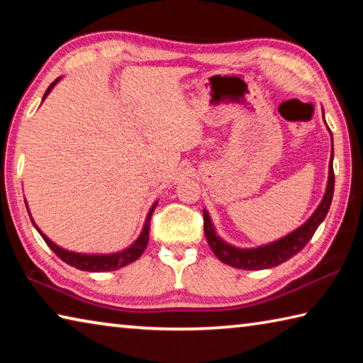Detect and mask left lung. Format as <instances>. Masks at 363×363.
Instances as JSON below:
<instances>
[{
	"mask_svg": "<svg viewBox=\"0 0 363 363\" xmlns=\"http://www.w3.org/2000/svg\"><path fill=\"white\" fill-rule=\"evenodd\" d=\"M333 190H335L333 136H331V162L328 167L327 190H325L320 205L317 206V210L312 213V216L307 219L303 225L275 242L261 245V247H256V248H238L224 242L223 238L218 235L216 230H214L210 214H208L206 210H203V229H205L208 245H210V248L213 250V253L216 255L219 261H223L224 264H229L232 267L243 269V270H261V269H270V267L279 266V264L288 261L294 255H298L299 251L306 247L307 242L311 240L312 235H314L317 230V227L322 224V220L325 218H327L331 200H333Z\"/></svg>",
	"mask_w": 363,
	"mask_h": 363,
	"instance_id": "obj_1",
	"label": "left lung"
}]
</instances>
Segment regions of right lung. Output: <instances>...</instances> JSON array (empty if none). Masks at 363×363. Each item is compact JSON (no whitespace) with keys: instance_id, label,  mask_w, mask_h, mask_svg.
<instances>
[{"instance_id":"right-lung-1","label":"right lung","mask_w":363,"mask_h":363,"mask_svg":"<svg viewBox=\"0 0 363 363\" xmlns=\"http://www.w3.org/2000/svg\"><path fill=\"white\" fill-rule=\"evenodd\" d=\"M57 78L56 82H52L51 86L46 89L45 96H43V101L46 99L48 94L51 93L54 86H56L59 83ZM158 205V201H155V203L152 205L150 211L147 213V218H145V223H144V227H143V232H140V235L138 237V240L134 242L133 245H130V247L121 250V251H116V253H110V255H84V253H75V251H69L65 250L62 247H59V245L54 243L51 238H48L45 233H43L38 225L35 224L33 218L32 223L35 225V229L40 232V235L43 237V240H45L48 243V247L51 248L54 253H56L60 259H62L64 262L69 264V266L72 267H77L79 270H88V272H108V270H116V269H121L128 266V264L134 262L136 259H139L140 255L144 253V250L147 248V243H149V230H150V218H152V213L153 210H155V206ZM26 206H27V201H26ZM28 211V208H27ZM30 214V211H28ZM32 216V214H30Z\"/></svg>"}]
</instances>
